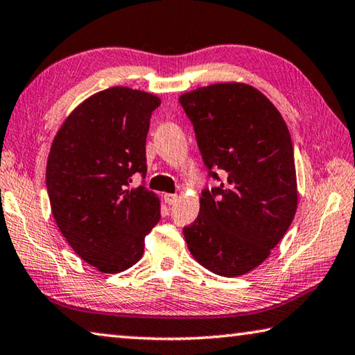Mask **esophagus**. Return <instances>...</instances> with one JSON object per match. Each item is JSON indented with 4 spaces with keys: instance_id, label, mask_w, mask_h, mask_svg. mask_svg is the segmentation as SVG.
Returning <instances> with one entry per match:
<instances>
[{
    "instance_id": "1",
    "label": "esophagus",
    "mask_w": 355,
    "mask_h": 355,
    "mask_svg": "<svg viewBox=\"0 0 355 355\" xmlns=\"http://www.w3.org/2000/svg\"><path fill=\"white\" fill-rule=\"evenodd\" d=\"M164 200H166V204L173 205L178 200V196L177 194H164Z\"/></svg>"
}]
</instances>
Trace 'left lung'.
<instances>
[{"label": "left lung", "instance_id": "left-lung-1", "mask_svg": "<svg viewBox=\"0 0 355 355\" xmlns=\"http://www.w3.org/2000/svg\"><path fill=\"white\" fill-rule=\"evenodd\" d=\"M208 173L199 216L183 229L191 254L219 277H240L266 261L299 204L294 148L266 94L241 82L213 83L180 96Z\"/></svg>", "mask_w": 355, "mask_h": 355}]
</instances>
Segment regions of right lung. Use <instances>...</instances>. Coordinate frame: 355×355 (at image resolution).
Segmentation results:
<instances>
[{
	"mask_svg": "<svg viewBox=\"0 0 355 355\" xmlns=\"http://www.w3.org/2000/svg\"><path fill=\"white\" fill-rule=\"evenodd\" d=\"M161 99L128 87L98 92L78 104L50 147L46 183L56 226L78 257L103 273L140 261L161 202L145 187L150 118Z\"/></svg>",
	"mask_w": 355,
	"mask_h": 355,
	"instance_id": "1",
	"label": "right lung"
}]
</instances>
